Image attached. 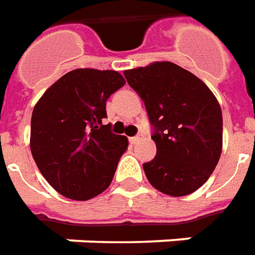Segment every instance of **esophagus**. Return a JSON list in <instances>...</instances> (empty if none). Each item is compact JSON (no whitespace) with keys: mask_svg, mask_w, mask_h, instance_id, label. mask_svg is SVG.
Wrapping results in <instances>:
<instances>
[{"mask_svg":"<svg viewBox=\"0 0 255 255\" xmlns=\"http://www.w3.org/2000/svg\"><path fill=\"white\" fill-rule=\"evenodd\" d=\"M139 139H141V136H139V135H136V136H131V138H129V142H131V143H136Z\"/></svg>","mask_w":255,"mask_h":255,"instance_id":"obj_1","label":"esophagus"}]
</instances>
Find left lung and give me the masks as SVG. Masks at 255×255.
<instances>
[{
	"instance_id": "8db88e82",
	"label": "left lung",
	"mask_w": 255,
	"mask_h": 255,
	"mask_svg": "<svg viewBox=\"0 0 255 255\" xmlns=\"http://www.w3.org/2000/svg\"><path fill=\"white\" fill-rule=\"evenodd\" d=\"M155 128L156 156L143 163L157 191L184 197L214 173L222 153V110L207 85L170 61L124 71Z\"/></svg>"
}]
</instances>
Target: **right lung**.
I'll return each mask as SVG.
<instances>
[{
    "instance_id": "add662e5",
    "label": "right lung",
    "mask_w": 255,
    "mask_h": 255,
    "mask_svg": "<svg viewBox=\"0 0 255 255\" xmlns=\"http://www.w3.org/2000/svg\"><path fill=\"white\" fill-rule=\"evenodd\" d=\"M124 85L117 71L74 69L51 85L33 109V159L48 184L69 200H91L113 180L128 139L102 121L107 99Z\"/></svg>"
}]
</instances>
